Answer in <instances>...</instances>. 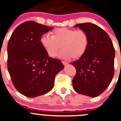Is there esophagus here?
Here are the masks:
<instances>
[{
	"label": "esophagus",
	"mask_w": 121,
	"mask_h": 121,
	"mask_svg": "<svg viewBox=\"0 0 121 121\" xmlns=\"http://www.w3.org/2000/svg\"><path fill=\"white\" fill-rule=\"evenodd\" d=\"M62 63H63V65H67L68 64V62H65V61H62Z\"/></svg>",
	"instance_id": "34e87169"
}]
</instances>
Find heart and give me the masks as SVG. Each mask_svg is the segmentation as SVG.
<instances>
[{"mask_svg": "<svg viewBox=\"0 0 121 121\" xmlns=\"http://www.w3.org/2000/svg\"><path fill=\"white\" fill-rule=\"evenodd\" d=\"M41 44L51 57L58 55L61 47L63 50L59 56L63 59H78L86 50L88 36L84 30L60 27L55 30L52 36L45 34L40 39Z\"/></svg>", "mask_w": 121, "mask_h": 121, "instance_id": "b5f03b06", "label": "heart"}]
</instances>
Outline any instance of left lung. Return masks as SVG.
I'll list each match as a JSON object with an SVG mask.
<instances>
[{
	"instance_id": "obj_1",
	"label": "left lung",
	"mask_w": 121,
	"mask_h": 121,
	"mask_svg": "<svg viewBox=\"0 0 121 121\" xmlns=\"http://www.w3.org/2000/svg\"><path fill=\"white\" fill-rule=\"evenodd\" d=\"M86 33L88 44L84 54L71 63L76 68L72 85L76 92L95 98L109 85L114 75L115 49L104 30L95 24L76 25Z\"/></svg>"
}]
</instances>
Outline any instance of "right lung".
<instances>
[{
	"label": "right lung",
	"instance_id": "right-lung-1",
	"mask_svg": "<svg viewBox=\"0 0 121 121\" xmlns=\"http://www.w3.org/2000/svg\"><path fill=\"white\" fill-rule=\"evenodd\" d=\"M53 28L29 20L15 29L8 45V69L15 88L30 98L52 90L55 75L64 66L49 56L41 44L44 33Z\"/></svg>",
	"mask_w": 121,
	"mask_h": 121
}]
</instances>
